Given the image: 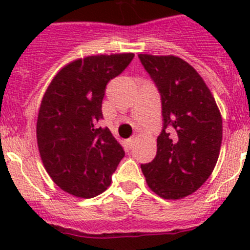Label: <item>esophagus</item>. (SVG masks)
Returning a JSON list of instances; mask_svg holds the SVG:
<instances>
[{"label":"esophagus","mask_w":250,"mask_h":250,"mask_svg":"<svg viewBox=\"0 0 250 250\" xmlns=\"http://www.w3.org/2000/svg\"><path fill=\"white\" fill-rule=\"evenodd\" d=\"M135 140H137V139H135L134 137H133V138H130V139H128V140H127V145H128V147H129V148H132L133 146H134V143H135Z\"/></svg>","instance_id":"esophagus-1"}]
</instances>
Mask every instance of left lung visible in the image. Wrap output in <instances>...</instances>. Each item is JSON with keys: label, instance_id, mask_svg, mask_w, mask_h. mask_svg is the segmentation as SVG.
Instances as JSON below:
<instances>
[{"label": "left lung", "instance_id": "8db88e82", "mask_svg": "<svg viewBox=\"0 0 250 250\" xmlns=\"http://www.w3.org/2000/svg\"><path fill=\"white\" fill-rule=\"evenodd\" d=\"M157 87L163 127L157 153L141 165L148 188L166 200L195 192L210 176L223 140L220 111L198 72L174 55H138Z\"/></svg>", "mask_w": 250, "mask_h": 250}]
</instances>
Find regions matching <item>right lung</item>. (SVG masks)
<instances>
[{"instance_id": "1", "label": "right lung", "mask_w": 250, "mask_h": 250, "mask_svg": "<svg viewBox=\"0 0 250 250\" xmlns=\"http://www.w3.org/2000/svg\"><path fill=\"white\" fill-rule=\"evenodd\" d=\"M133 53L92 55L62 67L42 99L37 145L47 173L62 190L92 198L110 186L125 150L99 127L110 80L125 71Z\"/></svg>"}]
</instances>
